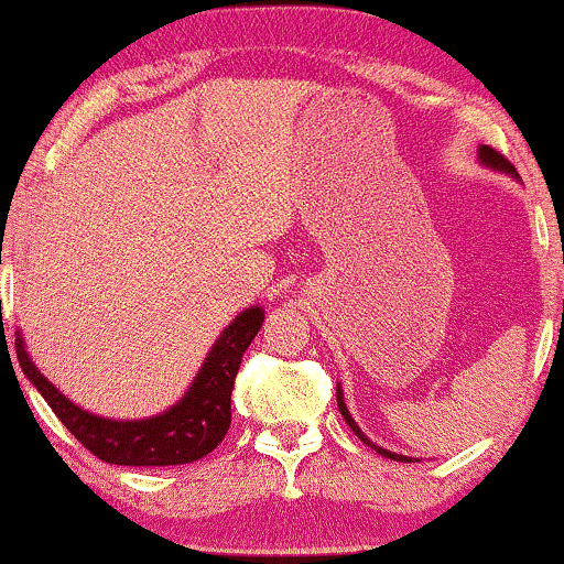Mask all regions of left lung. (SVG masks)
Masks as SVG:
<instances>
[{
    "mask_svg": "<svg viewBox=\"0 0 564 564\" xmlns=\"http://www.w3.org/2000/svg\"><path fill=\"white\" fill-rule=\"evenodd\" d=\"M478 161H480V165H486V169H490V171L506 173V176H511V178H517V181H519V173H517V169H513V165H511L509 161H506V158H503L501 153H496L494 148L480 145V148H478ZM337 406H339V414L345 416L347 426H350V430H352L355 434H358L360 442H365V444H368V447L376 449L378 455H383V457H388V459H395V463H411V457H406V455H399V452H391V449H386V447H378L376 442H370V440H368V434H365V432L360 430L358 422H355L352 414H350V411H347V406H345L343 386H337Z\"/></svg>",
    "mask_w": 564,
    "mask_h": 564,
    "instance_id": "8db88e82",
    "label": "left lung"
}]
</instances>
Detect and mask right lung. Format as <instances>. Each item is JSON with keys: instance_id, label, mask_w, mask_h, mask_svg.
<instances>
[{"instance_id": "obj_1", "label": "right lung", "mask_w": 564, "mask_h": 564, "mask_svg": "<svg viewBox=\"0 0 564 564\" xmlns=\"http://www.w3.org/2000/svg\"><path fill=\"white\" fill-rule=\"evenodd\" d=\"M263 306H250L237 314L212 345V350L206 352L186 393L163 414L148 419H107L89 414L66 399L35 368L33 358L25 350V337L20 332L14 345H18V360L25 378L41 391L63 426L99 459L132 467L186 465L209 455L225 440L229 422H232L229 401H232L235 376L240 370L245 350L263 327Z\"/></svg>"}]
</instances>
